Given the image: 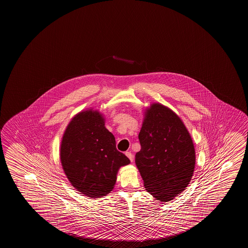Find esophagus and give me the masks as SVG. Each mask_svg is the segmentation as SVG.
<instances>
[{
	"mask_svg": "<svg viewBox=\"0 0 248 248\" xmlns=\"http://www.w3.org/2000/svg\"><path fill=\"white\" fill-rule=\"evenodd\" d=\"M126 156L128 157V158L130 159V162H133L134 161V157H133V155L131 152H129V151H127L125 152Z\"/></svg>",
	"mask_w": 248,
	"mask_h": 248,
	"instance_id": "esophagus-1",
	"label": "esophagus"
}]
</instances>
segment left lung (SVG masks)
Returning a JSON list of instances; mask_svg holds the SVG:
<instances>
[{
  "instance_id": "left-lung-1",
  "label": "left lung",
  "mask_w": 248,
  "mask_h": 248,
  "mask_svg": "<svg viewBox=\"0 0 248 248\" xmlns=\"http://www.w3.org/2000/svg\"><path fill=\"white\" fill-rule=\"evenodd\" d=\"M135 162L146 190L167 202L186 189L194 174L195 150L178 116L159 103L146 109Z\"/></svg>"
}]
</instances>
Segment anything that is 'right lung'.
Returning a JSON list of instances; mask_svg holds the SVG:
<instances>
[{"mask_svg":"<svg viewBox=\"0 0 248 248\" xmlns=\"http://www.w3.org/2000/svg\"><path fill=\"white\" fill-rule=\"evenodd\" d=\"M61 161L73 187L93 199L108 195L120 167L130 163L117 150L103 115L92 109L75 115L68 124L61 141Z\"/></svg>","mask_w":248,"mask_h":248,"instance_id":"obj_1","label":"right lung"}]
</instances>
